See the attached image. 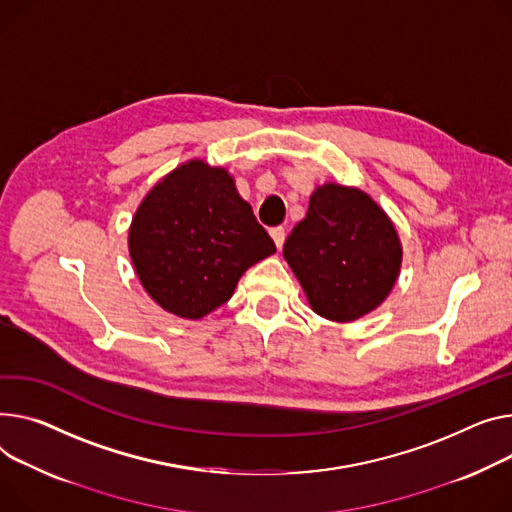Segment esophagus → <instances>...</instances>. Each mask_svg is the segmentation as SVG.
Masks as SVG:
<instances>
[{
	"instance_id": "obj_1",
	"label": "esophagus",
	"mask_w": 512,
	"mask_h": 512,
	"mask_svg": "<svg viewBox=\"0 0 512 512\" xmlns=\"http://www.w3.org/2000/svg\"><path fill=\"white\" fill-rule=\"evenodd\" d=\"M269 234H271V238H274L276 247L282 249V247H284V241H286V230H284L282 226H276V228L269 230Z\"/></svg>"
}]
</instances>
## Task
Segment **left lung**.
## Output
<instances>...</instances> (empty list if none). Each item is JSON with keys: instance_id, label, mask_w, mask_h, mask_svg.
Listing matches in <instances>:
<instances>
[{"instance_id": "8db88e82", "label": "left lung", "mask_w": 512, "mask_h": 512, "mask_svg": "<svg viewBox=\"0 0 512 512\" xmlns=\"http://www.w3.org/2000/svg\"><path fill=\"white\" fill-rule=\"evenodd\" d=\"M284 259L313 311L346 323L387 298L401 245L391 220L364 191L329 183L313 193L309 214L286 238Z\"/></svg>"}]
</instances>
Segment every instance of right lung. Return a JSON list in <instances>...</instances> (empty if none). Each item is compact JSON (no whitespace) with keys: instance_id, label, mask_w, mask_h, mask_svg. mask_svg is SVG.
Returning a JSON list of instances; mask_svg holds the SVG:
<instances>
[{"instance_id":"1","label":"right lung","mask_w":512,"mask_h":512,"mask_svg":"<svg viewBox=\"0 0 512 512\" xmlns=\"http://www.w3.org/2000/svg\"><path fill=\"white\" fill-rule=\"evenodd\" d=\"M129 253L164 311L201 319L276 245L226 170L191 160L146 195L129 228Z\"/></svg>"}]
</instances>
